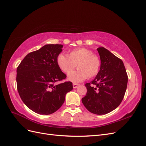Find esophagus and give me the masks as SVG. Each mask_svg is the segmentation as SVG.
I'll use <instances>...</instances> for the list:
<instances>
[{
	"instance_id": "esophagus-1",
	"label": "esophagus",
	"mask_w": 146,
	"mask_h": 146,
	"mask_svg": "<svg viewBox=\"0 0 146 146\" xmlns=\"http://www.w3.org/2000/svg\"><path fill=\"white\" fill-rule=\"evenodd\" d=\"M79 85V84H77V83H73V88H77Z\"/></svg>"
}]
</instances>
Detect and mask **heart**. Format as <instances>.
I'll return each mask as SVG.
<instances>
[{
  "mask_svg": "<svg viewBox=\"0 0 146 146\" xmlns=\"http://www.w3.org/2000/svg\"><path fill=\"white\" fill-rule=\"evenodd\" d=\"M56 64L60 69L69 75L77 65L78 70L70 74L69 80L80 82L86 78H91L98 74L101 61L99 57L91 50L85 48H78L68 52V54H60L56 57Z\"/></svg>",
  "mask_w": 146,
  "mask_h": 146,
  "instance_id": "obj_1",
  "label": "heart"
}]
</instances>
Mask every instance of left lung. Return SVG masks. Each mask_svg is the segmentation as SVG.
<instances>
[{
    "mask_svg": "<svg viewBox=\"0 0 146 146\" xmlns=\"http://www.w3.org/2000/svg\"><path fill=\"white\" fill-rule=\"evenodd\" d=\"M101 66L91 83L85 84L86 96L82 101L92 113L105 114L116 109L124 97L128 76L122 61L104 47L97 48Z\"/></svg>",
    "mask_w": 146,
    "mask_h": 146,
    "instance_id": "obj_1",
    "label": "left lung"
}]
</instances>
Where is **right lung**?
I'll return each instance as SVG.
<instances>
[{"mask_svg": "<svg viewBox=\"0 0 146 146\" xmlns=\"http://www.w3.org/2000/svg\"><path fill=\"white\" fill-rule=\"evenodd\" d=\"M61 44H46L29 53L17 68V89L28 108L40 114H50L64 103L72 83L65 82L66 75L58 68L56 57L62 51Z\"/></svg>", "mask_w": 146, "mask_h": 146, "instance_id": "obj_1", "label": "right lung"}]
</instances>
